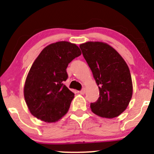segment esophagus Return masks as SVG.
Wrapping results in <instances>:
<instances>
[{"mask_svg":"<svg viewBox=\"0 0 154 154\" xmlns=\"http://www.w3.org/2000/svg\"><path fill=\"white\" fill-rule=\"evenodd\" d=\"M79 92H80L81 94H84L85 92H86V89H85V88H83V89L80 90V91H79Z\"/></svg>","mask_w":154,"mask_h":154,"instance_id":"obj_1","label":"esophagus"}]
</instances>
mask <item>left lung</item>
Segmentation results:
<instances>
[{
  "instance_id": "obj_1",
  "label": "left lung",
  "mask_w": 154,
  "mask_h": 154,
  "mask_svg": "<svg viewBox=\"0 0 154 154\" xmlns=\"http://www.w3.org/2000/svg\"><path fill=\"white\" fill-rule=\"evenodd\" d=\"M80 48L100 91L97 101L90 105L91 111L106 119L117 117L126 109L133 94L132 78L127 63L106 43L88 42Z\"/></svg>"
}]
</instances>
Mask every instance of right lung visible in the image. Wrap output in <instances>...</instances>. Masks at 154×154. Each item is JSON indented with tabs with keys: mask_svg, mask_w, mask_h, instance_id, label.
<instances>
[{
	"mask_svg": "<svg viewBox=\"0 0 154 154\" xmlns=\"http://www.w3.org/2000/svg\"><path fill=\"white\" fill-rule=\"evenodd\" d=\"M81 55L80 48L68 42L49 45L31 66L24 95L31 114L45 122H55L67 113L74 94L63 84L68 64Z\"/></svg>",
	"mask_w": 154,
	"mask_h": 154,
	"instance_id": "obj_1",
	"label": "right lung"
}]
</instances>
